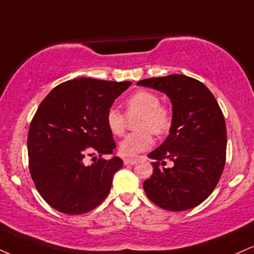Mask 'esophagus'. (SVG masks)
I'll use <instances>...</instances> for the list:
<instances>
[{
    "instance_id": "esophagus-1",
    "label": "esophagus",
    "mask_w": 254,
    "mask_h": 254,
    "mask_svg": "<svg viewBox=\"0 0 254 254\" xmlns=\"http://www.w3.org/2000/svg\"><path fill=\"white\" fill-rule=\"evenodd\" d=\"M137 163L136 158H125L124 164L125 166H133V164Z\"/></svg>"
}]
</instances>
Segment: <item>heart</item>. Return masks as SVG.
Returning <instances> with one entry per match:
<instances>
[{
	"label": "heart",
	"mask_w": 254,
	"mask_h": 254,
	"mask_svg": "<svg viewBox=\"0 0 254 254\" xmlns=\"http://www.w3.org/2000/svg\"><path fill=\"white\" fill-rule=\"evenodd\" d=\"M160 97L150 91L139 90L125 102L127 116L139 115L136 127L139 131L130 133L119 144V151L124 157H136L149 150L154 144L151 131L163 135L172 125V111L161 105ZM106 127L114 136H122L125 130V117L117 109H110L106 114Z\"/></svg>",
	"instance_id": "heart-1"
}]
</instances>
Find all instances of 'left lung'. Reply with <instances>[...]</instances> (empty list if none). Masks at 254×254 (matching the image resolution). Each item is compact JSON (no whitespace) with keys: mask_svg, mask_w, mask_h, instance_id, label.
Returning <instances> with one entry per match:
<instances>
[{"mask_svg":"<svg viewBox=\"0 0 254 254\" xmlns=\"http://www.w3.org/2000/svg\"><path fill=\"white\" fill-rule=\"evenodd\" d=\"M137 85L164 93L173 106L169 135L148 155L156 162L143 183L146 196L167 210L194 208L212 194L225 167L227 132L221 109L202 82L187 75L149 78ZM166 159L173 167H160Z\"/></svg>","mask_w":254,"mask_h":254,"instance_id":"left-lung-1","label":"left lung"}]
</instances>
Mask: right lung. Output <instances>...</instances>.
Masks as SVG:
<instances>
[{"mask_svg": "<svg viewBox=\"0 0 254 254\" xmlns=\"http://www.w3.org/2000/svg\"><path fill=\"white\" fill-rule=\"evenodd\" d=\"M130 81L78 78L58 85L42 100L29 127V172L38 191L54 209L87 213L108 196L112 179L123 167L106 114ZM101 158L91 166L84 157Z\"/></svg>", "mask_w": 254, "mask_h": 254, "instance_id": "1", "label": "right lung"}]
</instances>
